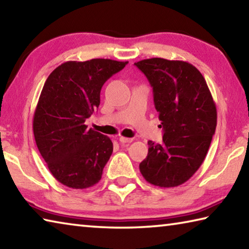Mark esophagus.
I'll return each mask as SVG.
<instances>
[{
	"mask_svg": "<svg viewBox=\"0 0 249 249\" xmlns=\"http://www.w3.org/2000/svg\"><path fill=\"white\" fill-rule=\"evenodd\" d=\"M120 142H122V144H129V142H133V138H128V137L121 136V137H120Z\"/></svg>",
	"mask_w": 249,
	"mask_h": 249,
	"instance_id": "obj_1",
	"label": "esophagus"
}]
</instances>
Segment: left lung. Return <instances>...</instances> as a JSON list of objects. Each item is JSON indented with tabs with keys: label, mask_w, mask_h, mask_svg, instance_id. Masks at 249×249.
<instances>
[{
	"label": "left lung",
	"mask_w": 249,
	"mask_h": 249,
	"mask_svg": "<svg viewBox=\"0 0 249 249\" xmlns=\"http://www.w3.org/2000/svg\"><path fill=\"white\" fill-rule=\"evenodd\" d=\"M134 65L153 88L163 129L161 144L148 142L140 170L151 184L178 187L204 161L216 128L215 103L203 75L189 62L150 58Z\"/></svg>",
	"instance_id": "1"
}]
</instances>
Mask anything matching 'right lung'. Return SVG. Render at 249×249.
<instances>
[{
	"instance_id": "add662e5",
	"label": "right lung",
	"mask_w": 249,
	"mask_h": 249,
	"mask_svg": "<svg viewBox=\"0 0 249 249\" xmlns=\"http://www.w3.org/2000/svg\"><path fill=\"white\" fill-rule=\"evenodd\" d=\"M127 64L111 59L67 61L46 80L34 114V136L49 171L64 185L86 189L102 177L113 142L84 122L99 107L105 81Z\"/></svg>"
}]
</instances>
